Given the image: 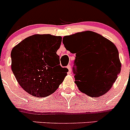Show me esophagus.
<instances>
[{"label":"esophagus","instance_id":"esophagus-1","mask_svg":"<svg viewBox=\"0 0 130 130\" xmlns=\"http://www.w3.org/2000/svg\"><path fill=\"white\" fill-rule=\"evenodd\" d=\"M67 69H69V73H71V66H70V65H68V66H67Z\"/></svg>","mask_w":130,"mask_h":130}]
</instances>
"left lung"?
<instances>
[{
    "label": "left lung",
    "mask_w": 130,
    "mask_h": 130,
    "mask_svg": "<svg viewBox=\"0 0 130 130\" xmlns=\"http://www.w3.org/2000/svg\"><path fill=\"white\" fill-rule=\"evenodd\" d=\"M65 48L76 53L75 61L82 58L84 65L75 83L86 95L98 98L109 91L121 72L117 48L112 42L97 32L82 31L63 38Z\"/></svg>",
    "instance_id": "left-lung-1"
}]
</instances>
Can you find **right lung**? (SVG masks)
<instances>
[{
	"instance_id": "right-lung-1",
	"label": "right lung",
	"mask_w": 130,
	"mask_h": 130,
	"mask_svg": "<svg viewBox=\"0 0 130 130\" xmlns=\"http://www.w3.org/2000/svg\"><path fill=\"white\" fill-rule=\"evenodd\" d=\"M61 36L34 35L26 38L11 51V69L21 87L38 98L53 94L69 71L60 65L57 52Z\"/></svg>"
}]
</instances>
